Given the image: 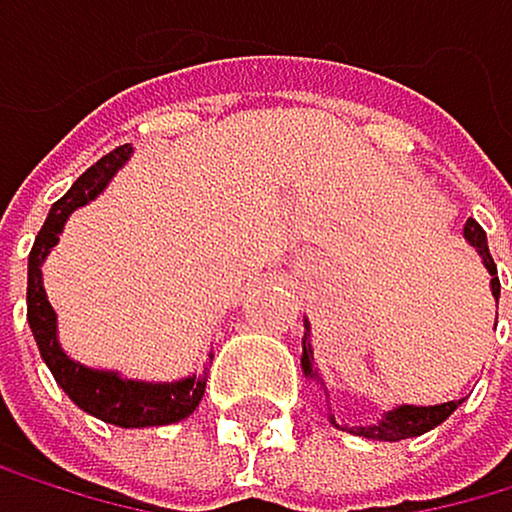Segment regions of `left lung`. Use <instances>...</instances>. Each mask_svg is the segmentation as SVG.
<instances>
[{"label":"left lung","mask_w":512,"mask_h":512,"mask_svg":"<svg viewBox=\"0 0 512 512\" xmlns=\"http://www.w3.org/2000/svg\"><path fill=\"white\" fill-rule=\"evenodd\" d=\"M465 240L481 253L487 272H491V291H494V298H500V278H497L494 256H491V250H487V234H484V227H481L478 221H471V217L465 221ZM304 340H307V336H304ZM301 368H304V375H307V378H317V381H320V375L314 372L311 343H304ZM458 404H462V401H449V404H436V407H397V410L385 413V417H381L375 426H349V430H356V433L365 436V439H385V442L410 439V436H420V433H426V430H433V426H439ZM330 420H333V417H330ZM333 423H336V420H333ZM336 426H340V423H336Z\"/></svg>","instance_id":"1"}]
</instances>
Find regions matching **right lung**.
I'll return each instance as SVG.
<instances>
[{"mask_svg":"<svg viewBox=\"0 0 512 512\" xmlns=\"http://www.w3.org/2000/svg\"><path fill=\"white\" fill-rule=\"evenodd\" d=\"M127 156H131V147H115L99 163H92L82 172L73 182V189L60 201H54V208H50L28 256V323L47 368L54 372L57 385L70 394V401L76 407L111 426L140 430V426H163L189 417L198 407L201 394H205V378H182L172 381V385H147V381H127L118 378L115 372H95V368L73 362L57 343V314L50 307L41 282V262L50 253V246L60 240L66 217L99 195Z\"/></svg>","mask_w":512,"mask_h":512,"instance_id":"right-lung-1","label":"right lung"}]
</instances>
